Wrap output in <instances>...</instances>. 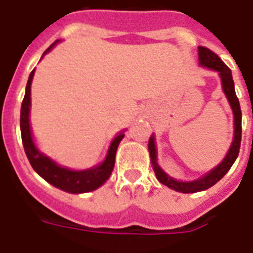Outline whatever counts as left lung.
<instances>
[{"label": "left lung", "instance_id": "left-lung-1", "mask_svg": "<svg viewBox=\"0 0 253 253\" xmlns=\"http://www.w3.org/2000/svg\"><path fill=\"white\" fill-rule=\"evenodd\" d=\"M199 60H200V65L207 66L210 69H213L219 72L220 77H221V83H223V90L227 96L228 101L231 104V108L233 111L235 116V136H233V142L229 151H228L225 159L221 161L214 169H212L210 173L203 176L199 180L195 181H189V183H183V181H177L174 178L169 177L168 174L163 172L160 167L157 165L156 161V145H155V137L152 136L149 138V144H148V149H149V155H151L152 165H153V170L157 180L161 184H164L170 189H174L177 192H183V193H195V192L206 191L208 188L217 183L219 180L225 176L228 170L231 169L236 157L239 156L240 151V142H242V109H240V104H239V98L235 92V84L232 80V72L228 68L214 52L206 46H199Z\"/></svg>", "mask_w": 253, "mask_h": 253}]
</instances>
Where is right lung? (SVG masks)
<instances>
[{
	"mask_svg": "<svg viewBox=\"0 0 253 253\" xmlns=\"http://www.w3.org/2000/svg\"><path fill=\"white\" fill-rule=\"evenodd\" d=\"M53 45H50V47H47L45 53L49 52L53 47ZM33 75L34 70H32L29 80H28V84H26L25 97L22 100L20 117L21 137H22L24 149H25L26 156L29 159L30 165L33 167V169L41 177L46 180L47 183L52 184L56 188H60L62 191L69 192V193H84V192H90L97 189L111 176L113 167H115L116 151H117L120 141L124 138V133H120L112 141L109 151H108V155H106V159L98 167H94V168H90V169L86 170H70L66 169V168H62L60 165H57L49 157L43 156L42 153H40L39 149L34 145L33 138H32V132H30L29 124V106L30 85H32Z\"/></svg>",
	"mask_w": 253,
	"mask_h": 253,
	"instance_id": "1",
	"label": "right lung"
}]
</instances>
